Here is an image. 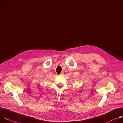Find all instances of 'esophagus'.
I'll return each mask as SVG.
<instances>
[{"label": "esophagus", "instance_id": "esophagus-1", "mask_svg": "<svg viewBox=\"0 0 123 123\" xmlns=\"http://www.w3.org/2000/svg\"><path fill=\"white\" fill-rule=\"evenodd\" d=\"M63 75V73H62L60 74V75H61V76H62Z\"/></svg>", "mask_w": 123, "mask_h": 123}]
</instances>
